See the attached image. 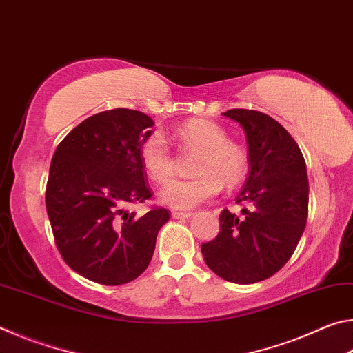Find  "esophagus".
<instances>
[{"instance_id":"obj_1","label":"esophagus","mask_w":353,"mask_h":353,"mask_svg":"<svg viewBox=\"0 0 353 353\" xmlns=\"http://www.w3.org/2000/svg\"><path fill=\"white\" fill-rule=\"evenodd\" d=\"M171 216L174 219H188L191 216V212H172Z\"/></svg>"}]
</instances>
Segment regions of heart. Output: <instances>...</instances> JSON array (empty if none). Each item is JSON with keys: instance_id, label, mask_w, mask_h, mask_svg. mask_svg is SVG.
<instances>
[{"instance_id": "obj_1", "label": "heart", "mask_w": 353, "mask_h": 353, "mask_svg": "<svg viewBox=\"0 0 353 353\" xmlns=\"http://www.w3.org/2000/svg\"><path fill=\"white\" fill-rule=\"evenodd\" d=\"M176 137L185 145L201 151L194 166L198 177L172 181L162 190L160 199L176 210H193L213 199L221 191V183L234 188L248 172V154L238 143L229 141L225 130L208 119H191L177 128ZM141 165L155 183L163 185L174 172V159L165 135L154 132L146 137L140 148Z\"/></svg>"}]
</instances>
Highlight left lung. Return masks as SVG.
Wrapping results in <instances>:
<instances>
[{
  "instance_id": "left-lung-1",
  "label": "left lung",
  "mask_w": 353,
  "mask_h": 353,
  "mask_svg": "<svg viewBox=\"0 0 353 353\" xmlns=\"http://www.w3.org/2000/svg\"><path fill=\"white\" fill-rule=\"evenodd\" d=\"M243 128L249 174L236 196L243 216L221 212V229L201 246L207 266L227 282L249 285L271 277L291 259L305 230L308 177L303 155L282 124L266 113H223Z\"/></svg>"
}]
</instances>
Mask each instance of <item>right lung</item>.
Listing matches in <instances>:
<instances>
[{
	"mask_svg": "<svg viewBox=\"0 0 353 353\" xmlns=\"http://www.w3.org/2000/svg\"><path fill=\"white\" fill-rule=\"evenodd\" d=\"M146 113L113 109L97 113L57 146L46 185V212L65 263L101 285L132 282L151 263L157 234L170 212L143 216L130 202L151 198L140 148L152 134Z\"/></svg>",
	"mask_w": 353,
	"mask_h": 353,
	"instance_id": "obj_1",
	"label": "right lung"
}]
</instances>
